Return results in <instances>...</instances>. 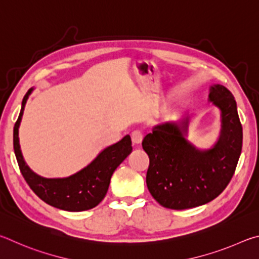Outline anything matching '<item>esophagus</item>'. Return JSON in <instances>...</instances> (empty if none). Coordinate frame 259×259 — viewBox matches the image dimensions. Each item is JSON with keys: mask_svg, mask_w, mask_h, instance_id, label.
Instances as JSON below:
<instances>
[{"mask_svg": "<svg viewBox=\"0 0 259 259\" xmlns=\"http://www.w3.org/2000/svg\"><path fill=\"white\" fill-rule=\"evenodd\" d=\"M131 138H132V142L134 146H140V144L142 143L143 135L141 132H139V131H134L132 135H131Z\"/></svg>", "mask_w": 259, "mask_h": 259, "instance_id": "1", "label": "esophagus"}]
</instances>
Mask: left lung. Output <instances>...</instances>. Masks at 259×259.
I'll use <instances>...</instances> for the list:
<instances>
[{
    "mask_svg": "<svg viewBox=\"0 0 259 259\" xmlns=\"http://www.w3.org/2000/svg\"><path fill=\"white\" fill-rule=\"evenodd\" d=\"M208 101L221 111V131L209 149L188 140L190 118L157 125L142 141L149 156L147 187L162 207L188 209L214 200L235 171L242 149L237 102L223 85L209 88Z\"/></svg>",
    "mask_w": 259,
    "mask_h": 259,
    "instance_id": "8db88e82",
    "label": "left lung"
}]
</instances>
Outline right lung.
<instances>
[{
	"label": "right lung",
	"instance_id": "right-lung-1",
	"mask_svg": "<svg viewBox=\"0 0 259 259\" xmlns=\"http://www.w3.org/2000/svg\"><path fill=\"white\" fill-rule=\"evenodd\" d=\"M34 88L22 99L21 110L13 128V149L22 176L35 194L48 205L67 211H84L98 206L106 197L113 171L132 152L130 135L99 153L90 164L68 178H43L29 168L21 153L19 126L25 106Z\"/></svg>",
	"mask_w": 259,
	"mask_h": 259
}]
</instances>
